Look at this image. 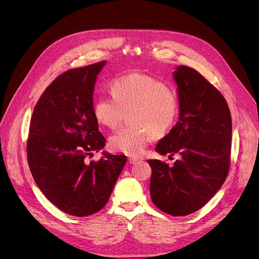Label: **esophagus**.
I'll use <instances>...</instances> for the list:
<instances>
[{
	"instance_id": "obj_1",
	"label": "esophagus",
	"mask_w": 259,
	"mask_h": 259,
	"mask_svg": "<svg viewBox=\"0 0 259 259\" xmlns=\"http://www.w3.org/2000/svg\"><path fill=\"white\" fill-rule=\"evenodd\" d=\"M140 161L139 158H135V157H129L128 158V162L130 165H134V164H138V162Z\"/></svg>"
}]
</instances>
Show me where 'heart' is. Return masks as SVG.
I'll return each instance as SVG.
<instances>
[{
    "mask_svg": "<svg viewBox=\"0 0 259 259\" xmlns=\"http://www.w3.org/2000/svg\"><path fill=\"white\" fill-rule=\"evenodd\" d=\"M110 97H100L93 113L100 124L116 128L129 111L130 126L119 129L109 139L113 151L129 156L142 155L157 135L166 134L176 122L180 112L179 99L173 90L153 76L130 73L111 83Z\"/></svg>",
    "mask_w": 259,
    "mask_h": 259,
    "instance_id": "1",
    "label": "heart"
}]
</instances>
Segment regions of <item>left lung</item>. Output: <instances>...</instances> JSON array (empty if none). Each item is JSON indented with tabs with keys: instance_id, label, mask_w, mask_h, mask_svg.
<instances>
[{
	"instance_id": "8db88e82",
	"label": "left lung",
	"mask_w": 259,
	"mask_h": 259,
	"mask_svg": "<svg viewBox=\"0 0 259 259\" xmlns=\"http://www.w3.org/2000/svg\"><path fill=\"white\" fill-rule=\"evenodd\" d=\"M178 85L180 120L155 150L180 154L174 165L149 159L154 205L172 216L202 208L225 183L230 168L232 118L229 106L210 81L188 66L173 72Z\"/></svg>"
}]
</instances>
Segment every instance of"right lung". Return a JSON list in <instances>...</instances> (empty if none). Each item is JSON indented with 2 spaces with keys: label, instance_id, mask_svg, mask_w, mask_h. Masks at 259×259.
Instances as JSON below:
<instances>
[{
  "label": "right lung",
  "instance_id": "1",
  "mask_svg": "<svg viewBox=\"0 0 259 259\" xmlns=\"http://www.w3.org/2000/svg\"><path fill=\"white\" fill-rule=\"evenodd\" d=\"M106 64L67 70L54 79L36 103L27 140V160L33 180L54 206L72 216H88L105 207L122 168L125 155L104 152L93 113L97 76Z\"/></svg>",
  "mask_w": 259,
  "mask_h": 259
}]
</instances>
